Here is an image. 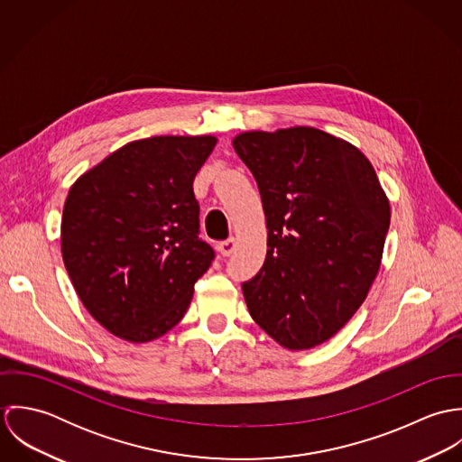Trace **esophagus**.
Masks as SVG:
<instances>
[{"label":"esophagus","mask_w":462,"mask_h":462,"mask_svg":"<svg viewBox=\"0 0 462 462\" xmlns=\"http://www.w3.org/2000/svg\"><path fill=\"white\" fill-rule=\"evenodd\" d=\"M235 249H236V240L235 238H229V240H224V242L218 244V253L222 256H231L235 253Z\"/></svg>","instance_id":"esophagus-1"}]
</instances>
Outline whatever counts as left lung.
<instances>
[{
  "label": "left lung",
  "mask_w": 462,
  "mask_h": 462,
  "mask_svg": "<svg viewBox=\"0 0 462 462\" xmlns=\"http://www.w3.org/2000/svg\"><path fill=\"white\" fill-rule=\"evenodd\" d=\"M233 147L258 183L268 229L263 266L242 284L249 313L284 348H313L366 299L390 202L368 158L322 130L240 133Z\"/></svg>",
  "instance_id": "8db88e82"
}]
</instances>
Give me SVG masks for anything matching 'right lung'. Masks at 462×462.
Masks as SVG:
<instances>
[{
    "label": "right lung",
    "mask_w": 462,
    "mask_h": 462,
    "mask_svg": "<svg viewBox=\"0 0 462 462\" xmlns=\"http://www.w3.org/2000/svg\"><path fill=\"white\" fill-rule=\"evenodd\" d=\"M215 136L134 140L69 190L62 258L87 311L112 334L145 343L187 313L215 258L199 238L194 180Z\"/></svg>",
    "instance_id": "right-lung-1"
}]
</instances>
